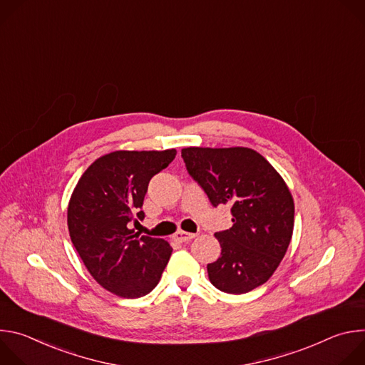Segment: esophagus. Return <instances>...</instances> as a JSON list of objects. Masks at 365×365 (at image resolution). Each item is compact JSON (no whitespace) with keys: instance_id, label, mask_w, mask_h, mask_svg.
I'll use <instances>...</instances> for the list:
<instances>
[{"instance_id":"1","label":"esophagus","mask_w":365,"mask_h":365,"mask_svg":"<svg viewBox=\"0 0 365 365\" xmlns=\"http://www.w3.org/2000/svg\"><path fill=\"white\" fill-rule=\"evenodd\" d=\"M195 237H196L195 234L185 232V231H178V232L173 235L175 241H178V242H186V241H190V240L195 238Z\"/></svg>"}]
</instances>
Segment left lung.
I'll return each instance as SVG.
<instances>
[{
	"instance_id": "1",
	"label": "left lung",
	"mask_w": 365,
	"mask_h": 365,
	"mask_svg": "<svg viewBox=\"0 0 365 365\" xmlns=\"http://www.w3.org/2000/svg\"><path fill=\"white\" fill-rule=\"evenodd\" d=\"M182 159L214 207L231 205L232 227L215 232L221 257L207 264L211 283L241 294L266 283L292 240V193L262 154L245 147H187Z\"/></svg>"
}]
</instances>
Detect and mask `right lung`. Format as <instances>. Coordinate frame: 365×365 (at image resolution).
Returning <instances> with one entry per match:
<instances>
[{"label": "right lung", "instance_id": "1", "mask_svg": "<svg viewBox=\"0 0 365 365\" xmlns=\"http://www.w3.org/2000/svg\"><path fill=\"white\" fill-rule=\"evenodd\" d=\"M176 158V150L114 151L79 179L68 207L71 240L91 276L111 293L135 299L160 282L172 247L134 234L148 183Z\"/></svg>", "mask_w": 365, "mask_h": 365}]
</instances>
